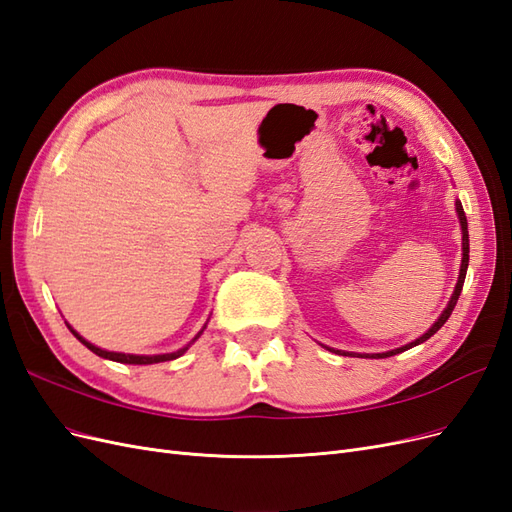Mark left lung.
<instances>
[{
  "label": "left lung",
  "mask_w": 512,
  "mask_h": 512,
  "mask_svg": "<svg viewBox=\"0 0 512 512\" xmlns=\"http://www.w3.org/2000/svg\"><path fill=\"white\" fill-rule=\"evenodd\" d=\"M457 215H459V224H461V235H463V258H461V271H459V280H457V286H455V292H453V297H451V301H448V305H446V309L442 312V316L433 322V327L425 333V335H421L418 339H414L412 344H408V346H404V348H397V350H389V352H382V354H376L378 359H386V356H393V354H399V352H404V350H408V348H412V346H418V344H423V342H427V339L436 333L438 329H442V324L448 320V316L453 314V309H455V305H457V299H459V294H461V288H463V280H466V271H468V260H470V256H468V252H470V239H468V220H466V213H463V207H461V203L457 200ZM331 350V348H329ZM331 352H339V350H331ZM342 354H346V352H342Z\"/></svg>",
  "instance_id": "8db88e82"
}]
</instances>
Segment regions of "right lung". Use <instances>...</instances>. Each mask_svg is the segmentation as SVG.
Listing matches in <instances>:
<instances>
[{"label":"right lung","instance_id":"1","mask_svg":"<svg viewBox=\"0 0 512 512\" xmlns=\"http://www.w3.org/2000/svg\"><path fill=\"white\" fill-rule=\"evenodd\" d=\"M205 327H207V324H205ZM72 331V335L76 337V339H79V342L81 344H85L91 352H94V354H98V356H102V359H108V361H117V363H128V365H151V363H164V361H173V359H177V356H181L185 350H188L194 342H196V339L200 337V335H203V331H200L194 339H192V342L188 344V346H183L181 350H177V352H170V354H153V356H138V354H123V352H108V350H102V348H98V346H94V344H89L87 342V339H83L79 333H76L74 329H70Z\"/></svg>","mask_w":512,"mask_h":512}]
</instances>
